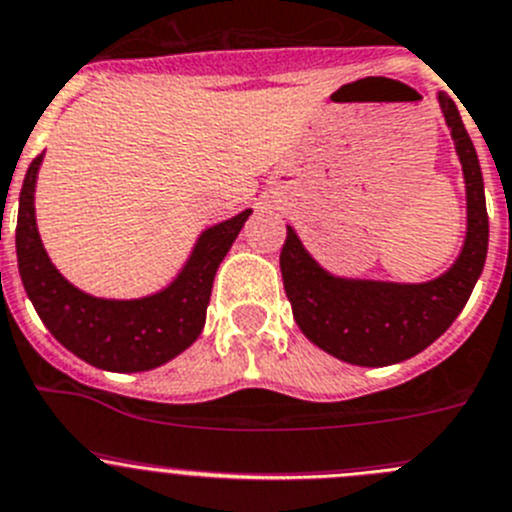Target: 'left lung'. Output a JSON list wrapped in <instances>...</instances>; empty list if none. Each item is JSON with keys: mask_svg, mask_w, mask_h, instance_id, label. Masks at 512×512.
Listing matches in <instances>:
<instances>
[{"mask_svg": "<svg viewBox=\"0 0 512 512\" xmlns=\"http://www.w3.org/2000/svg\"><path fill=\"white\" fill-rule=\"evenodd\" d=\"M467 186V237L460 257L437 280L419 285L336 278L288 227L280 270L295 323L318 348L346 364L389 366L417 356L455 323L487 257V209L480 161L460 111L439 93Z\"/></svg>", "mask_w": 512, "mask_h": 512, "instance_id": "left-lung-1", "label": "left lung"}]
</instances>
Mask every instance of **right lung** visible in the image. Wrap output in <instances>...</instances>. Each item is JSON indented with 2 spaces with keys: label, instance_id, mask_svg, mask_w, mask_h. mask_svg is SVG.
I'll return each mask as SVG.
<instances>
[{
  "label": "right lung",
  "instance_id": "add662e5",
  "mask_svg": "<svg viewBox=\"0 0 512 512\" xmlns=\"http://www.w3.org/2000/svg\"><path fill=\"white\" fill-rule=\"evenodd\" d=\"M42 156L32 161L22 181L14 242L22 285L47 331L85 364L105 371H148L179 356L202 333L219 262L252 209L204 229L184 270L161 293L138 300L93 298L62 278L42 247L35 222Z\"/></svg>",
  "mask_w": 512,
  "mask_h": 512
}]
</instances>
